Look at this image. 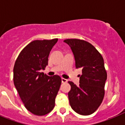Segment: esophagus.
I'll list each match as a JSON object with an SVG mask.
<instances>
[{
  "label": "esophagus",
  "instance_id": "esophagus-1",
  "mask_svg": "<svg viewBox=\"0 0 125 125\" xmlns=\"http://www.w3.org/2000/svg\"><path fill=\"white\" fill-rule=\"evenodd\" d=\"M67 82V79L63 78H62V83H66Z\"/></svg>",
  "mask_w": 125,
  "mask_h": 125
}]
</instances>
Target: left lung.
<instances>
[{
  "mask_svg": "<svg viewBox=\"0 0 125 125\" xmlns=\"http://www.w3.org/2000/svg\"><path fill=\"white\" fill-rule=\"evenodd\" d=\"M63 42L69 45L74 54L76 69L82 68L79 86L69 82L68 93L72 109L78 114L89 115L97 110L104 96L107 73L103 56L91 43L78 39Z\"/></svg>",
  "mask_w": 125,
  "mask_h": 125,
  "instance_id": "8db88e82",
  "label": "left lung"
}]
</instances>
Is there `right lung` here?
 I'll return each mask as SVG.
<instances>
[{
    "label": "right lung",
    "mask_w": 125,
    "mask_h": 125,
    "mask_svg": "<svg viewBox=\"0 0 125 125\" xmlns=\"http://www.w3.org/2000/svg\"><path fill=\"white\" fill-rule=\"evenodd\" d=\"M58 39L35 40L22 49L13 67V82L21 101L29 112L44 115L52 110L62 79L41 71L48 65L51 49Z\"/></svg>",
    "instance_id": "add662e5"
}]
</instances>
